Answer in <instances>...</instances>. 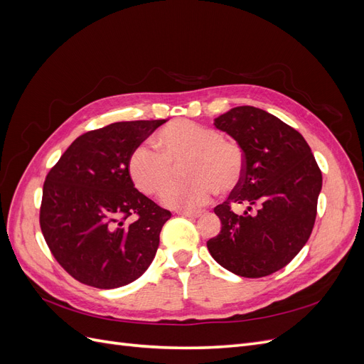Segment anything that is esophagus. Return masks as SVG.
Listing matches in <instances>:
<instances>
[{"mask_svg":"<svg viewBox=\"0 0 364 364\" xmlns=\"http://www.w3.org/2000/svg\"><path fill=\"white\" fill-rule=\"evenodd\" d=\"M178 215H182V217H190V218H197L200 217L203 214V211H178L176 213Z\"/></svg>","mask_w":364,"mask_h":364,"instance_id":"esophagus-1","label":"esophagus"}]
</instances>
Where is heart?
<instances>
[{"label":"heart","mask_w":364,"mask_h":364,"mask_svg":"<svg viewBox=\"0 0 364 364\" xmlns=\"http://www.w3.org/2000/svg\"><path fill=\"white\" fill-rule=\"evenodd\" d=\"M155 142L159 151L149 146H138L132 151L129 173L139 191L156 196L172 178L173 167L186 160L184 171L191 179L164 188L161 202L165 206L199 208L215 190L232 191L243 178V151L237 142L222 138L213 127L176 119L158 132Z\"/></svg>","instance_id":"obj_1"}]
</instances>
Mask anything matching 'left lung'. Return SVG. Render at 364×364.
Returning <instances> with one entry per match:
<instances>
[{
  "instance_id": "1",
  "label": "left lung",
  "mask_w": 364,
  "mask_h": 364,
  "mask_svg": "<svg viewBox=\"0 0 364 364\" xmlns=\"http://www.w3.org/2000/svg\"><path fill=\"white\" fill-rule=\"evenodd\" d=\"M214 126L237 141L245 170L228 200L214 208L222 230L208 240V250L238 277H267L287 266L311 235L321 168L299 132L262 109L234 107ZM234 205L245 213H234Z\"/></svg>"
}]
</instances>
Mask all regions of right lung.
<instances>
[{
  "mask_svg": "<svg viewBox=\"0 0 364 364\" xmlns=\"http://www.w3.org/2000/svg\"><path fill=\"white\" fill-rule=\"evenodd\" d=\"M167 119L119 121L86 132L43 182L41 229L60 266L82 284L117 289L151 264L171 213L139 193L129 159ZM135 216L134 223H129Z\"/></svg>",
  "mask_w": 364,
  "mask_h": 364,
  "instance_id": "right-lung-1",
  "label": "right lung"
}]
</instances>
